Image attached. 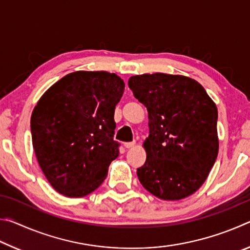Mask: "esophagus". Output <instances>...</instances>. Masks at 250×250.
Wrapping results in <instances>:
<instances>
[{
    "instance_id": "1",
    "label": "esophagus",
    "mask_w": 250,
    "mask_h": 250,
    "mask_svg": "<svg viewBox=\"0 0 250 250\" xmlns=\"http://www.w3.org/2000/svg\"><path fill=\"white\" fill-rule=\"evenodd\" d=\"M135 146V142L132 141V142H125V149H130V147H132Z\"/></svg>"
}]
</instances>
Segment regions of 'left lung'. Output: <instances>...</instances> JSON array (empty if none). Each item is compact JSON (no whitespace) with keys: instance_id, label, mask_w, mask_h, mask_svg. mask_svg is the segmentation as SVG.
<instances>
[{"instance_id":"left-lung-1","label":"left lung","mask_w":250,"mask_h":250,"mask_svg":"<svg viewBox=\"0 0 250 250\" xmlns=\"http://www.w3.org/2000/svg\"><path fill=\"white\" fill-rule=\"evenodd\" d=\"M128 84L149 113L146 160L137 170L139 181L161 200L192 195L217 159L216 104L201 83L185 76L138 75Z\"/></svg>"}]
</instances>
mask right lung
Listing matches in <instances>:
<instances>
[{"mask_svg": "<svg viewBox=\"0 0 250 250\" xmlns=\"http://www.w3.org/2000/svg\"><path fill=\"white\" fill-rule=\"evenodd\" d=\"M124 90V80L116 74L75 71L37 103L31 118L34 151L58 193L83 197L104 181L119 155L113 117Z\"/></svg>", "mask_w": 250, "mask_h": 250, "instance_id": "right-lung-1", "label": "right lung"}]
</instances>
